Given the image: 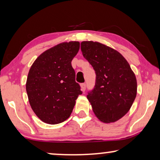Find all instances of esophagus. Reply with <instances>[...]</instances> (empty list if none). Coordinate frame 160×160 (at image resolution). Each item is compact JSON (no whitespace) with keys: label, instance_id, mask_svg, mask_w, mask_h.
<instances>
[{"label":"esophagus","instance_id":"1","mask_svg":"<svg viewBox=\"0 0 160 160\" xmlns=\"http://www.w3.org/2000/svg\"><path fill=\"white\" fill-rule=\"evenodd\" d=\"M81 89H82V92H85V90H86V84L85 83L81 84Z\"/></svg>","mask_w":160,"mask_h":160}]
</instances>
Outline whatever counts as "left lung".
I'll use <instances>...</instances> for the list:
<instances>
[{"instance_id": "obj_1", "label": "left lung", "mask_w": 160, "mask_h": 160, "mask_svg": "<svg viewBox=\"0 0 160 160\" xmlns=\"http://www.w3.org/2000/svg\"><path fill=\"white\" fill-rule=\"evenodd\" d=\"M81 49L96 74L95 87L87 95L93 112L105 123L117 122L128 112L136 97L135 73L119 52L102 43L82 41Z\"/></svg>"}]
</instances>
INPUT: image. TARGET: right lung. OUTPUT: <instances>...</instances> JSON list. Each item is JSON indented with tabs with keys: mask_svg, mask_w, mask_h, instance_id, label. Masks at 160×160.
Segmentation results:
<instances>
[{
	"mask_svg": "<svg viewBox=\"0 0 160 160\" xmlns=\"http://www.w3.org/2000/svg\"><path fill=\"white\" fill-rule=\"evenodd\" d=\"M79 47L78 41L61 43L43 52L30 68L26 82L28 100L45 123L56 124L68 119L82 94L71 65Z\"/></svg>",
	"mask_w": 160,
	"mask_h": 160,
	"instance_id": "add662e5",
	"label": "right lung"
}]
</instances>
